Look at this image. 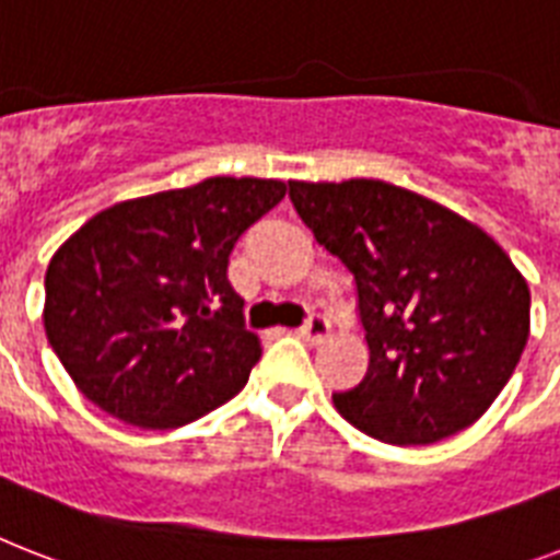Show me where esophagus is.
Listing matches in <instances>:
<instances>
[{
  "mask_svg": "<svg viewBox=\"0 0 560 560\" xmlns=\"http://www.w3.org/2000/svg\"><path fill=\"white\" fill-rule=\"evenodd\" d=\"M299 334H302L307 342H322V339H327V334H330V322H327V316H322V313H313L311 319L299 327Z\"/></svg>",
  "mask_w": 560,
  "mask_h": 560,
  "instance_id": "34e87169",
  "label": "esophagus"
}]
</instances>
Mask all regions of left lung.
<instances>
[{
    "label": "left lung",
    "instance_id": "obj_1",
    "mask_svg": "<svg viewBox=\"0 0 560 560\" xmlns=\"http://www.w3.org/2000/svg\"><path fill=\"white\" fill-rule=\"evenodd\" d=\"M290 201L357 284L371 362L357 388L334 394L339 413L397 445L469 429L529 339V288L512 258L457 212L385 180H290Z\"/></svg>",
    "mask_w": 560,
    "mask_h": 560
}]
</instances>
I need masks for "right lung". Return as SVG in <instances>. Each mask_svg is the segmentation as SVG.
Here are the masks:
<instances>
[{"instance_id": "add662e5", "label": "right lung", "mask_w": 560, "mask_h": 560, "mask_svg": "<svg viewBox=\"0 0 560 560\" xmlns=\"http://www.w3.org/2000/svg\"><path fill=\"white\" fill-rule=\"evenodd\" d=\"M284 192L281 180L207 177L103 209L54 253L45 334L94 406L177 429L247 385L261 342L226 265Z\"/></svg>"}]
</instances>
